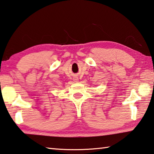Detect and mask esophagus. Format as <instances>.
I'll use <instances>...</instances> for the list:
<instances>
[{"instance_id": "obj_1", "label": "esophagus", "mask_w": 154, "mask_h": 154, "mask_svg": "<svg viewBox=\"0 0 154 154\" xmlns=\"http://www.w3.org/2000/svg\"><path fill=\"white\" fill-rule=\"evenodd\" d=\"M77 79H76V80H77Z\"/></svg>"}]
</instances>
